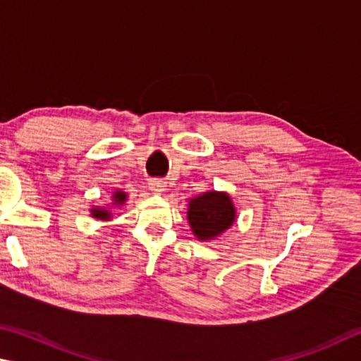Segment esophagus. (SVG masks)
<instances>
[{
	"mask_svg": "<svg viewBox=\"0 0 361 361\" xmlns=\"http://www.w3.org/2000/svg\"><path fill=\"white\" fill-rule=\"evenodd\" d=\"M149 188L154 193H163L164 190H166V182H164L163 179H152V180H149Z\"/></svg>",
	"mask_w": 361,
	"mask_h": 361,
	"instance_id": "1",
	"label": "esophagus"
}]
</instances>
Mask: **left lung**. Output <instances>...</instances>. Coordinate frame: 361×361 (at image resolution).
Here are the masks:
<instances>
[{"mask_svg": "<svg viewBox=\"0 0 361 361\" xmlns=\"http://www.w3.org/2000/svg\"><path fill=\"white\" fill-rule=\"evenodd\" d=\"M238 212L230 193L209 190L188 200L187 220L198 241H214L236 222Z\"/></svg>", "mask_w": 361, "mask_h": 361, "instance_id": "8db88e82", "label": "left lung"}]
</instances>
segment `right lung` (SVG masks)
<instances>
[{"instance_id":"obj_1","label":"right lung","mask_w":361,"mask_h":361,"mask_svg":"<svg viewBox=\"0 0 361 361\" xmlns=\"http://www.w3.org/2000/svg\"><path fill=\"white\" fill-rule=\"evenodd\" d=\"M112 207H122L126 200H128V195L122 190H116L112 192ZM90 216L97 220H103V222H109L112 219V211H111V206H93L90 209Z\"/></svg>"}]
</instances>
